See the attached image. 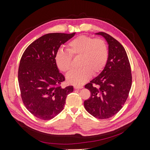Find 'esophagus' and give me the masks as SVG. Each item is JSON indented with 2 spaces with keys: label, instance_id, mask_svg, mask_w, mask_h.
Instances as JSON below:
<instances>
[{
  "label": "esophagus",
  "instance_id": "34e87169",
  "mask_svg": "<svg viewBox=\"0 0 150 150\" xmlns=\"http://www.w3.org/2000/svg\"><path fill=\"white\" fill-rule=\"evenodd\" d=\"M74 89H82L83 88V86L81 85H74Z\"/></svg>",
  "mask_w": 150,
  "mask_h": 150
}]
</instances>
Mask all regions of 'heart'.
Returning <instances> with one entry per match:
<instances>
[{"mask_svg": "<svg viewBox=\"0 0 150 150\" xmlns=\"http://www.w3.org/2000/svg\"><path fill=\"white\" fill-rule=\"evenodd\" d=\"M67 50L59 49L54 55L58 69L68 73L72 69V57H80L78 68L67 75V80L72 84H81L87 81L91 75L100 74L105 67L109 58L108 47L104 39L90 36L81 35L70 41Z\"/></svg>", "mask_w": 150, "mask_h": 150, "instance_id": "1", "label": "heart"}]
</instances>
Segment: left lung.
Returning a JSON list of instances; mask_svg holds the SVG:
<instances>
[{"label": "left lung", "instance_id": "left-lung-1", "mask_svg": "<svg viewBox=\"0 0 150 150\" xmlns=\"http://www.w3.org/2000/svg\"><path fill=\"white\" fill-rule=\"evenodd\" d=\"M103 36L109 45V58L103 70L85 88L91 97L84 102L86 111L99 119H106L115 115L127 101L132 84L130 63L123 45L105 32Z\"/></svg>", "mask_w": 150, "mask_h": 150}]
</instances>
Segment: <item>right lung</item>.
<instances>
[{"label":"right lung","mask_w":150,"mask_h":150,"mask_svg":"<svg viewBox=\"0 0 150 150\" xmlns=\"http://www.w3.org/2000/svg\"><path fill=\"white\" fill-rule=\"evenodd\" d=\"M75 33L46 34L33 42L23 52L18 69L21 96L28 111L39 119L48 120L64 108L72 86L62 88L65 78L59 72L54 55L62 44Z\"/></svg>","instance_id":"add662e5"}]
</instances>
